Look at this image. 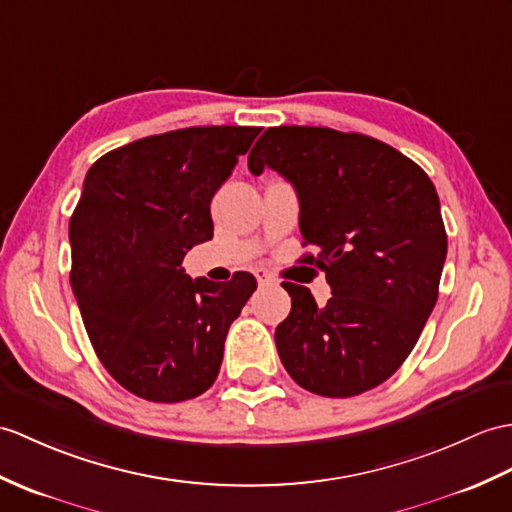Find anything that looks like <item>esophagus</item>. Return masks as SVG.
I'll list each match as a JSON object with an SVG mask.
<instances>
[{
	"label": "esophagus",
	"mask_w": 512,
	"mask_h": 512,
	"mask_svg": "<svg viewBox=\"0 0 512 512\" xmlns=\"http://www.w3.org/2000/svg\"><path fill=\"white\" fill-rule=\"evenodd\" d=\"M255 277H257V283L261 285V288H266V285H277V279L266 270H255Z\"/></svg>",
	"instance_id": "esophagus-1"
}]
</instances>
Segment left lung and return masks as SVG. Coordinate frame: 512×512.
Segmentation results:
<instances>
[{
  "label": "left lung",
  "instance_id": "8db88e82",
  "mask_svg": "<svg viewBox=\"0 0 512 512\" xmlns=\"http://www.w3.org/2000/svg\"><path fill=\"white\" fill-rule=\"evenodd\" d=\"M277 170L301 205L305 261L325 270L331 299L303 285L275 329L296 384L323 397H355L397 371L430 318L447 257L441 202L417 163L360 133L275 126L257 139L248 170Z\"/></svg>",
  "mask_w": 512,
  "mask_h": 512
}]
</instances>
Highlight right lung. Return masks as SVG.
Instances as JSON below:
<instances>
[{"label":"right lung","mask_w":512,"mask_h":512,"mask_svg":"<svg viewBox=\"0 0 512 512\" xmlns=\"http://www.w3.org/2000/svg\"><path fill=\"white\" fill-rule=\"evenodd\" d=\"M257 135V126L170 130L106 152L87 172L69 220L71 290L100 362L141 399H194L220 373L257 281L192 279L181 264L213 237L211 198Z\"/></svg>","instance_id":"1"}]
</instances>
